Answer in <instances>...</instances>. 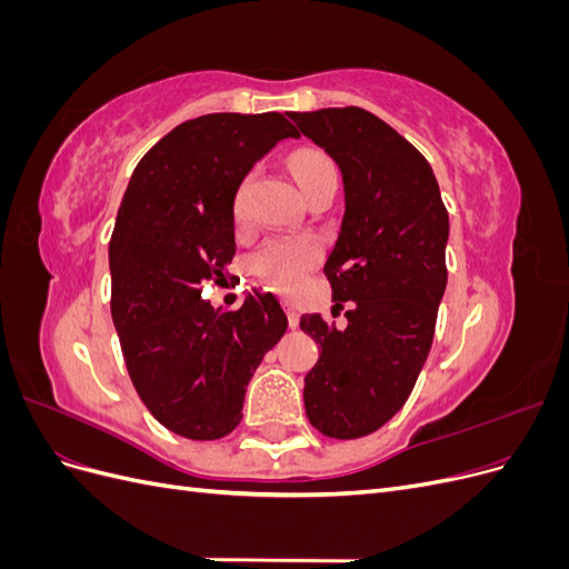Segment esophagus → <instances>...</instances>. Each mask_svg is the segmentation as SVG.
I'll return each instance as SVG.
<instances>
[{
	"instance_id": "obj_1",
	"label": "esophagus",
	"mask_w": 569,
	"mask_h": 569,
	"mask_svg": "<svg viewBox=\"0 0 569 569\" xmlns=\"http://www.w3.org/2000/svg\"><path fill=\"white\" fill-rule=\"evenodd\" d=\"M284 308H287V316H289V327H299V320H301V313H299V308H297V303L295 301H284Z\"/></svg>"
}]
</instances>
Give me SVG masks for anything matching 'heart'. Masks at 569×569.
Listing matches in <instances>:
<instances>
[{"label": "heart", "instance_id": "b5f03b06", "mask_svg": "<svg viewBox=\"0 0 569 569\" xmlns=\"http://www.w3.org/2000/svg\"><path fill=\"white\" fill-rule=\"evenodd\" d=\"M291 173L299 180L301 189L311 184L318 176L327 170H337L325 151L320 149H299L289 159ZM232 216L237 222L247 218V182L237 187L232 199ZM320 261V247L311 237H278L270 239L251 256V272L258 280L272 287L282 295H295L303 284L306 274Z\"/></svg>", "mask_w": 569, "mask_h": 569}]
</instances>
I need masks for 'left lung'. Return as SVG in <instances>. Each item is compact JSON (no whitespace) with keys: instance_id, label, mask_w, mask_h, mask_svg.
I'll return each mask as SVG.
<instances>
[{"instance_id":"obj_1","label":"left lung","mask_w":569,"mask_h":569,"mask_svg":"<svg viewBox=\"0 0 569 569\" xmlns=\"http://www.w3.org/2000/svg\"><path fill=\"white\" fill-rule=\"evenodd\" d=\"M289 118L339 163L347 197L325 274L335 308L351 306L349 325L301 318L322 349L306 375V416L325 437L358 439L403 408L432 349L449 211L427 159L382 118L358 107Z\"/></svg>"}]
</instances>
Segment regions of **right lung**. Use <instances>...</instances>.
<instances>
[{
	"mask_svg": "<svg viewBox=\"0 0 569 569\" xmlns=\"http://www.w3.org/2000/svg\"><path fill=\"white\" fill-rule=\"evenodd\" d=\"M284 137L299 132L278 111L184 120L144 153L120 201L109 242L113 325L137 393L180 437L230 435L256 368L287 332L270 291L226 313L201 299L234 258L237 187Z\"/></svg>",
	"mask_w": 569,
	"mask_h": 569,
	"instance_id": "add662e5",
	"label": "right lung"
}]
</instances>
